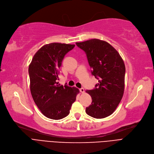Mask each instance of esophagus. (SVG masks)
Returning a JSON list of instances; mask_svg holds the SVG:
<instances>
[{
	"label": "esophagus",
	"instance_id": "1",
	"mask_svg": "<svg viewBox=\"0 0 154 154\" xmlns=\"http://www.w3.org/2000/svg\"><path fill=\"white\" fill-rule=\"evenodd\" d=\"M79 91H80V92H82V93H84V88L80 89H79Z\"/></svg>",
	"mask_w": 154,
	"mask_h": 154
}]
</instances>
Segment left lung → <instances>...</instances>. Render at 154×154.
<instances>
[{"mask_svg": "<svg viewBox=\"0 0 154 154\" xmlns=\"http://www.w3.org/2000/svg\"><path fill=\"white\" fill-rule=\"evenodd\" d=\"M76 45L85 51L92 74L98 79L94 89L86 91L92 101L85 112L94 118L108 117L115 111L123 96L124 62L116 50L103 40L91 39Z\"/></svg>", "mask_w": 154, "mask_h": 154, "instance_id": "1", "label": "left lung"}]
</instances>
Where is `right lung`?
<instances>
[{
    "mask_svg": "<svg viewBox=\"0 0 154 154\" xmlns=\"http://www.w3.org/2000/svg\"><path fill=\"white\" fill-rule=\"evenodd\" d=\"M75 45L46 44L35 54L29 66L30 91L42 114L50 119H60L70 113L79 90L58 84L59 69L65 55Z\"/></svg>",
    "mask_w": 154,
    "mask_h": 154,
    "instance_id": "1",
    "label": "right lung"
}]
</instances>
